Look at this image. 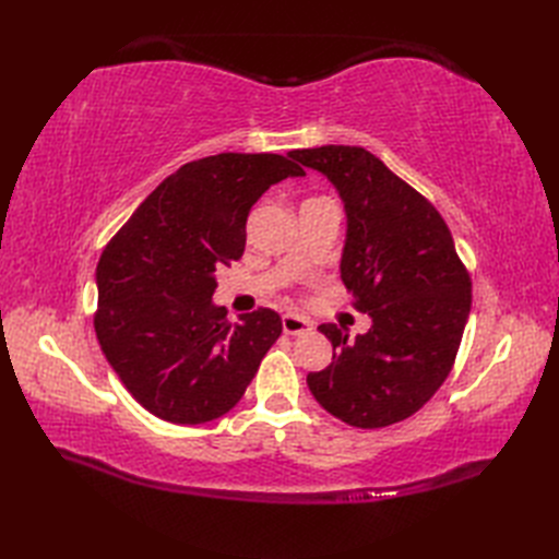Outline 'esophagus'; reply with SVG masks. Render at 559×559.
<instances>
[{
	"instance_id": "34e87169",
	"label": "esophagus",
	"mask_w": 559,
	"mask_h": 559,
	"mask_svg": "<svg viewBox=\"0 0 559 559\" xmlns=\"http://www.w3.org/2000/svg\"><path fill=\"white\" fill-rule=\"evenodd\" d=\"M282 329H284V333H289V335H300V333L310 331L312 324H310V319L289 312V314L282 317Z\"/></svg>"
}]
</instances>
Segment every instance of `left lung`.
<instances>
[{"label": "left lung", "mask_w": 559, "mask_h": 559, "mask_svg": "<svg viewBox=\"0 0 559 559\" xmlns=\"http://www.w3.org/2000/svg\"><path fill=\"white\" fill-rule=\"evenodd\" d=\"M292 156L324 173L345 200L341 277L373 326L349 343L321 324L333 361L308 376L321 408L380 429L415 415L454 366L471 312V275L443 216L364 146L326 144Z\"/></svg>", "instance_id": "left-lung-1"}]
</instances>
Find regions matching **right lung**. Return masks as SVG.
<instances>
[{
	"label": "right lung",
	"instance_id": "right-lung-1",
	"mask_svg": "<svg viewBox=\"0 0 559 559\" xmlns=\"http://www.w3.org/2000/svg\"><path fill=\"white\" fill-rule=\"evenodd\" d=\"M289 156L218 154L181 165L99 257L97 341L151 415L173 425L226 415L280 337L275 310L230 321L212 294L216 270L242 257L253 202L273 183L306 175Z\"/></svg>",
	"mask_w": 559,
	"mask_h": 559
}]
</instances>
